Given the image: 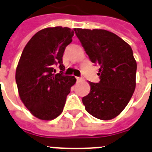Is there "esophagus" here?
<instances>
[{
    "label": "esophagus",
    "instance_id": "34e87169",
    "mask_svg": "<svg viewBox=\"0 0 152 152\" xmlns=\"http://www.w3.org/2000/svg\"><path fill=\"white\" fill-rule=\"evenodd\" d=\"M76 80H77V81H82V80H83V77H76Z\"/></svg>",
    "mask_w": 152,
    "mask_h": 152
}]
</instances>
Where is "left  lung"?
Listing matches in <instances>:
<instances>
[{
    "label": "left lung",
    "instance_id": "obj_1",
    "mask_svg": "<svg viewBox=\"0 0 152 152\" xmlns=\"http://www.w3.org/2000/svg\"><path fill=\"white\" fill-rule=\"evenodd\" d=\"M86 54L99 66L98 83L89 82L90 92L82 101L86 110L102 120L122 113L135 89L137 63L131 47L105 30L75 29Z\"/></svg>",
    "mask_w": 152,
    "mask_h": 152
}]
</instances>
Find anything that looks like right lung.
<instances>
[{
  "label": "right lung",
  "mask_w": 152,
  "mask_h": 152,
  "mask_svg": "<svg viewBox=\"0 0 152 152\" xmlns=\"http://www.w3.org/2000/svg\"><path fill=\"white\" fill-rule=\"evenodd\" d=\"M74 30L68 27H48L39 30L23 49L16 69V83L21 101L30 113L42 120L60 115L67 95L76 83L65 76L63 56L72 42ZM55 65L61 71L55 74Z\"/></svg>",
  "instance_id": "obj_1"
}]
</instances>
